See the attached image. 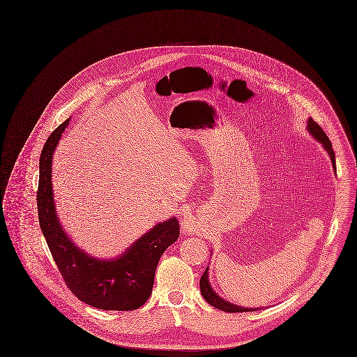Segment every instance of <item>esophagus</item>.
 <instances>
[{"instance_id": "obj_1", "label": "esophagus", "mask_w": 357, "mask_h": 357, "mask_svg": "<svg viewBox=\"0 0 357 357\" xmlns=\"http://www.w3.org/2000/svg\"><path fill=\"white\" fill-rule=\"evenodd\" d=\"M181 225H182V229H183V231H185V233L192 234V233H195V231H196V222H195L190 216H188V215L182 218Z\"/></svg>"}]
</instances>
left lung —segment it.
I'll return each instance as SVG.
<instances>
[{"label": "left lung", "mask_w": 357, "mask_h": 357, "mask_svg": "<svg viewBox=\"0 0 357 357\" xmlns=\"http://www.w3.org/2000/svg\"><path fill=\"white\" fill-rule=\"evenodd\" d=\"M306 130H307V132H309L317 142L323 144L324 150L328 153V155H330V158H331L333 168H334V171H335V169H337V168H335V153H334V150H333V144L330 142L328 137L324 134V131L320 128V126H319L316 121H313L310 117L307 119ZM335 174H337V172H335ZM208 271H210V269H208V266H207L206 272L203 273V276H202V279H200V291H202V295L204 296V299H206L210 305H213L214 307L219 309V310L229 312V313L254 312V310H258V309H259V307H244V306H238V305L231 303V302L223 299L222 296H219V295L215 292L214 289H213L211 284H210V272H208Z\"/></svg>", "instance_id": "1"}]
</instances>
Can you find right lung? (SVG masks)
<instances>
[{"mask_svg": "<svg viewBox=\"0 0 357 357\" xmlns=\"http://www.w3.org/2000/svg\"><path fill=\"white\" fill-rule=\"evenodd\" d=\"M69 124L70 119L62 123L41 151L37 192L40 227L65 283L79 301L103 310H135L149 299L158 261L178 240L179 223L176 218H169L154 225L110 259L91 257L75 245L59 220L52 190L54 153Z\"/></svg>", "mask_w": 357, "mask_h": 357, "instance_id": "add662e5", "label": "right lung"}]
</instances>
